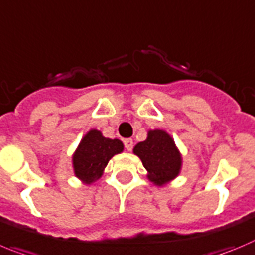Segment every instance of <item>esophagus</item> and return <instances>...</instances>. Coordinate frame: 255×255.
Wrapping results in <instances>:
<instances>
[{
	"instance_id": "esophagus-1",
	"label": "esophagus",
	"mask_w": 255,
	"mask_h": 255,
	"mask_svg": "<svg viewBox=\"0 0 255 255\" xmlns=\"http://www.w3.org/2000/svg\"><path fill=\"white\" fill-rule=\"evenodd\" d=\"M124 145H125L126 150L130 151L132 149V145H134V143H132L131 139H125V140H124Z\"/></svg>"
}]
</instances>
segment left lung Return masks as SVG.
Here are the masks:
<instances>
[{
	"mask_svg": "<svg viewBox=\"0 0 255 255\" xmlns=\"http://www.w3.org/2000/svg\"><path fill=\"white\" fill-rule=\"evenodd\" d=\"M134 153L148 170V178L163 186L178 176L182 158L173 139L163 130H150L146 140L136 144Z\"/></svg>",
	"mask_w": 255,
	"mask_h": 255,
	"instance_id": "left-lung-1",
	"label": "left lung"
}]
</instances>
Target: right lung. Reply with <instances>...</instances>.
Listing matches in <instances>:
<instances>
[{
	"label": "right lung",
	"instance_id": "add662e5",
	"mask_svg": "<svg viewBox=\"0 0 255 255\" xmlns=\"http://www.w3.org/2000/svg\"><path fill=\"white\" fill-rule=\"evenodd\" d=\"M123 150L124 144L119 139H109L102 136L99 130H91L73 155L74 174L85 183H92L102 176L112 156Z\"/></svg>",
	"mask_w": 255,
	"mask_h": 255
}]
</instances>
